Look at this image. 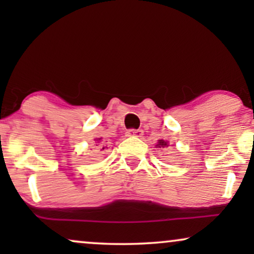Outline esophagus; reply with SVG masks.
Masks as SVG:
<instances>
[{
	"mask_svg": "<svg viewBox=\"0 0 254 254\" xmlns=\"http://www.w3.org/2000/svg\"><path fill=\"white\" fill-rule=\"evenodd\" d=\"M127 136L142 137V136H143V130H142V129H129L127 131Z\"/></svg>",
	"mask_w": 254,
	"mask_h": 254,
	"instance_id": "esophagus-1",
	"label": "esophagus"
}]
</instances>
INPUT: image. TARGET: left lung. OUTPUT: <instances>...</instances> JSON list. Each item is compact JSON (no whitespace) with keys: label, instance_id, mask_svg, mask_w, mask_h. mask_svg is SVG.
I'll use <instances>...</instances> for the list:
<instances>
[{"label":"left lung","instance_id":"1","mask_svg":"<svg viewBox=\"0 0 254 254\" xmlns=\"http://www.w3.org/2000/svg\"><path fill=\"white\" fill-rule=\"evenodd\" d=\"M169 147V143L164 140H158V143L156 144V148H165Z\"/></svg>","mask_w":254,"mask_h":254}]
</instances>
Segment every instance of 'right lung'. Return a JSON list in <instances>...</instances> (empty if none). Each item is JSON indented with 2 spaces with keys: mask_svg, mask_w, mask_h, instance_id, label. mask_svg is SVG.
Masks as SVG:
<instances>
[{
  "mask_svg": "<svg viewBox=\"0 0 254 254\" xmlns=\"http://www.w3.org/2000/svg\"><path fill=\"white\" fill-rule=\"evenodd\" d=\"M97 143H102V137H100V138H97ZM96 145H98V144H96ZM100 145H102V144H100ZM105 148H107V147H102V150H104V149H105Z\"/></svg>",
  "mask_w": 254,
  "mask_h": 254,
  "instance_id": "right-lung-1",
  "label": "right lung"
}]
</instances>
